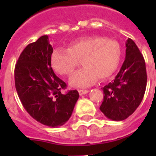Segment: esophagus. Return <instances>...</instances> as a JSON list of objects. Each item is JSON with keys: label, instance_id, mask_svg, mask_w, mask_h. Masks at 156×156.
I'll use <instances>...</instances> for the list:
<instances>
[{"label": "esophagus", "instance_id": "esophagus-1", "mask_svg": "<svg viewBox=\"0 0 156 156\" xmlns=\"http://www.w3.org/2000/svg\"><path fill=\"white\" fill-rule=\"evenodd\" d=\"M88 92L87 90H78V93H79V95H85Z\"/></svg>", "mask_w": 156, "mask_h": 156}]
</instances>
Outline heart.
<instances>
[{
  "mask_svg": "<svg viewBox=\"0 0 156 156\" xmlns=\"http://www.w3.org/2000/svg\"><path fill=\"white\" fill-rule=\"evenodd\" d=\"M121 56L122 49L116 40L93 35L71 43L67 49L56 48L50 62L56 73L69 75L81 60L84 67L72 74L69 83L73 87H85L98 78L104 80L111 77L118 68Z\"/></svg>",
  "mask_w": 156,
  "mask_h": 156,
  "instance_id": "1",
  "label": "heart"
}]
</instances>
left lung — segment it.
Segmentation results:
<instances>
[{
	"instance_id": "1",
	"label": "left lung",
	"mask_w": 156,
	"mask_h": 156,
	"mask_svg": "<svg viewBox=\"0 0 156 156\" xmlns=\"http://www.w3.org/2000/svg\"><path fill=\"white\" fill-rule=\"evenodd\" d=\"M126 60L116 78L104 87L100 109L112 121H123L139 106L147 87L145 60L133 40L126 42Z\"/></svg>"
}]
</instances>
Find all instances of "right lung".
<instances>
[{"label":"right lung","mask_w":156,"mask_h":156,"mask_svg":"<svg viewBox=\"0 0 156 156\" xmlns=\"http://www.w3.org/2000/svg\"><path fill=\"white\" fill-rule=\"evenodd\" d=\"M52 52L48 35L29 44L18 57L14 81L26 111L38 122L54 128L69 119L79 94L77 90L61 93L67 85L52 70Z\"/></svg>","instance_id":"right-lung-1"}]
</instances>
